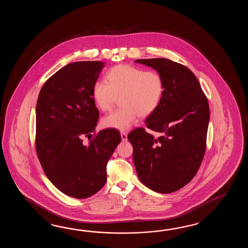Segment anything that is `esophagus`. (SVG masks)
Wrapping results in <instances>:
<instances>
[{
  "label": "esophagus",
  "instance_id": "34e87169",
  "mask_svg": "<svg viewBox=\"0 0 248 248\" xmlns=\"http://www.w3.org/2000/svg\"><path fill=\"white\" fill-rule=\"evenodd\" d=\"M121 136H122V141H126L127 140V134H126V132H122Z\"/></svg>",
  "mask_w": 248,
  "mask_h": 248
}]
</instances>
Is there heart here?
I'll use <instances>...</instances> for the list:
<instances>
[{"label": "heart", "instance_id": "b5f03b06", "mask_svg": "<svg viewBox=\"0 0 248 248\" xmlns=\"http://www.w3.org/2000/svg\"><path fill=\"white\" fill-rule=\"evenodd\" d=\"M165 92L161 74L130 64L109 69L106 80H97L92 89L95 105L101 111L110 110L117 100L121 106L102 119V126L118 130L130 127L137 116L144 118L157 110Z\"/></svg>", "mask_w": 248, "mask_h": 248}]
</instances>
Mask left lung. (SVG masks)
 <instances>
[{
  "label": "left lung",
  "mask_w": 248,
  "mask_h": 248,
  "mask_svg": "<svg viewBox=\"0 0 248 248\" xmlns=\"http://www.w3.org/2000/svg\"><path fill=\"white\" fill-rule=\"evenodd\" d=\"M157 70L165 92L157 110L148 116V128L132 130L127 138L140 181L158 193H171L189 184L201 167L206 148L209 106L194 74L167 58L137 59Z\"/></svg>",
  "instance_id": "1"
}]
</instances>
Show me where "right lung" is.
<instances>
[{"label":"right lung","instance_id":"add662e5","mask_svg":"<svg viewBox=\"0 0 248 248\" xmlns=\"http://www.w3.org/2000/svg\"><path fill=\"white\" fill-rule=\"evenodd\" d=\"M104 66L100 61L69 63L47 79L38 96V158L53 185L75 199L94 195L106 185V165L122 140L120 132L108 128L82 143L98 122L92 89Z\"/></svg>","mask_w":248,"mask_h":248}]
</instances>
